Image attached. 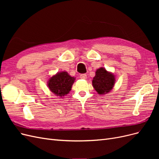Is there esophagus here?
Masks as SVG:
<instances>
[{
	"mask_svg": "<svg viewBox=\"0 0 159 159\" xmlns=\"http://www.w3.org/2000/svg\"><path fill=\"white\" fill-rule=\"evenodd\" d=\"M80 77V78H81V79H83V80L87 79V75H86L85 74H81Z\"/></svg>",
	"mask_w": 159,
	"mask_h": 159,
	"instance_id": "esophagus-1",
	"label": "esophagus"
}]
</instances>
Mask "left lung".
<instances>
[{
    "mask_svg": "<svg viewBox=\"0 0 159 159\" xmlns=\"http://www.w3.org/2000/svg\"><path fill=\"white\" fill-rule=\"evenodd\" d=\"M115 76L104 68H100L95 71L92 81L93 87L99 95L107 93L113 89L115 84Z\"/></svg>",
    "mask_w": 159,
    "mask_h": 159,
    "instance_id": "1",
    "label": "left lung"
}]
</instances>
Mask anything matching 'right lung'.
Here are the masks:
<instances>
[{"label": "right lung", "mask_w": 159, "mask_h": 159, "mask_svg": "<svg viewBox=\"0 0 159 159\" xmlns=\"http://www.w3.org/2000/svg\"><path fill=\"white\" fill-rule=\"evenodd\" d=\"M74 81V77H71L66 71H61L51 77L48 85L52 93L62 97L70 92Z\"/></svg>", "instance_id": "right-lung-1"}]
</instances>
